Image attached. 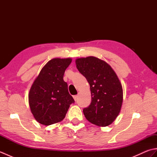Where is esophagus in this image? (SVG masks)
<instances>
[{"instance_id":"obj_1","label":"esophagus","mask_w":157,"mask_h":157,"mask_svg":"<svg viewBox=\"0 0 157 157\" xmlns=\"http://www.w3.org/2000/svg\"><path fill=\"white\" fill-rule=\"evenodd\" d=\"M78 96H77V95L73 96V99H74L75 101H76L77 100H78Z\"/></svg>"}]
</instances>
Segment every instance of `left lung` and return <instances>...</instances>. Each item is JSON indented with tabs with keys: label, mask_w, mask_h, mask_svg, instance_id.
Returning a JSON list of instances; mask_svg holds the SVG:
<instances>
[{
	"label": "left lung",
	"mask_w": 157,
	"mask_h": 157,
	"mask_svg": "<svg viewBox=\"0 0 157 157\" xmlns=\"http://www.w3.org/2000/svg\"><path fill=\"white\" fill-rule=\"evenodd\" d=\"M75 63L90 87L92 102L83 110L86 119L100 127L111 125L123 103V88L117 75L107 63L95 56L77 59Z\"/></svg>",
	"instance_id": "8db88e82"
}]
</instances>
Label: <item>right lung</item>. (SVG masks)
<instances>
[{
  "label": "right lung",
  "instance_id": "obj_1",
  "mask_svg": "<svg viewBox=\"0 0 157 157\" xmlns=\"http://www.w3.org/2000/svg\"><path fill=\"white\" fill-rule=\"evenodd\" d=\"M70 58H55L43 67L28 94L31 112L38 123L50 125L65 118L70 105L74 102L67 84L63 80Z\"/></svg>",
  "mask_w": 157,
  "mask_h": 157
}]
</instances>
